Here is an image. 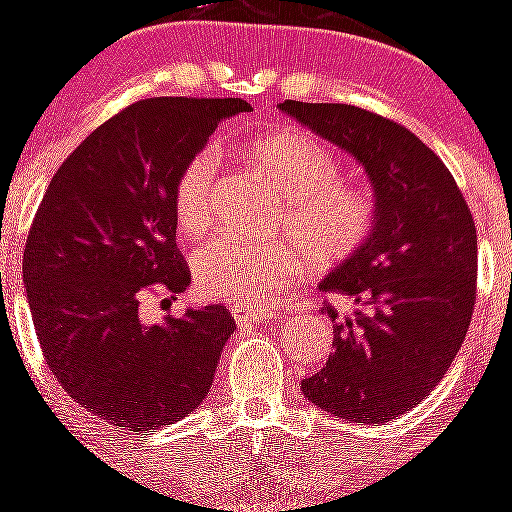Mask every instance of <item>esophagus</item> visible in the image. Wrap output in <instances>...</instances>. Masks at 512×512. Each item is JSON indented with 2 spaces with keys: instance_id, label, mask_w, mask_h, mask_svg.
I'll return each instance as SVG.
<instances>
[{
  "instance_id": "34e87169",
  "label": "esophagus",
  "mask_w": 512,
  "mask_h": 512,
  "mask_svg": "<svg viewBox=\"0 0 512 512\" xmlns=\"http://www.w3.org/2000/svg\"><path fill=\"white\" fill-rule=\"evenodd\" d=\"M233 318L235 320H274L277 318V310L274 307H266V305H256V307H233Z\"/></svg>"
}]
</instances>
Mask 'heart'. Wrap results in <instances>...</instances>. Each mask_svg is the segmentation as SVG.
<instances>
[{"label": "heart", "mask_w": 512, "mask_h": 512, "mask_svg": "<svg viewBox=\"0 0 512 512\" xmlns=\"http://www.w3.org/2000/svg\"><path fill=\"white\" fill-rule=\"evenodd\" d=\"M246 156L282 197L277 225L310 266H330L359 251L374 225V200L364 184L338 176L336 156L325 143L297 130L256 135ZM217 161L197 151L184 161L171 189L176 225L200 233L210 223ZM284 238L248 243L215 235L192 259L194 287L207 300L235 307L266 305L300 269V253Z\"/></svg>", "instance_id": "heart-1"}]
</instances>
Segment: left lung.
<instances>
[{"instance_id": "obj_1", "label": "left lung", "mask_w": 512, "mask_h": 512, "mask_svg": "<svg viewBox=\"0 0 512 512\" xmlns=\"http://www.w3.org/2000/svg\"><path fill=\"white\" fill-rule=\"evenodd\" d=\"M279 110L356 158L374 189V225L320 289L333 354L302 395L336 418L390 423L433 392L459 354L477 297V228L454 176L423 140L351 104L284 99Z\"/></svg>"}]
</instances>
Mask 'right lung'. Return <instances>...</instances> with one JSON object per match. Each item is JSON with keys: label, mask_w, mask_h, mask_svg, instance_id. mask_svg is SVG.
<instances>
[{"label": "right lung", "mask_w": 512, "mask_h": 512, "mask_svg": "<svg viewBox=\"0 0 512 512\" xmlns=\"http://www.w3.org/2000/svg\"><path fill=\"white\" fill-rule=\"evenodd\" d=\"M248 110L235 97L130 104L63 161L27 235L22 282L48 369L125 431L200 408L235 330L223 305L146 323L140 302L192 282L176 248L174 179L220 122Z\"/></svg>", "instance_id": "right-lung-1"}]
</instances>
